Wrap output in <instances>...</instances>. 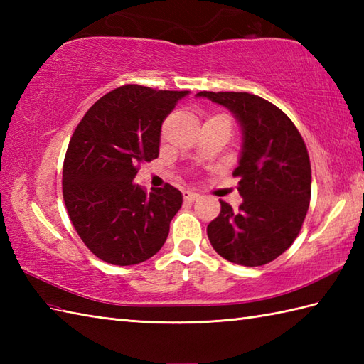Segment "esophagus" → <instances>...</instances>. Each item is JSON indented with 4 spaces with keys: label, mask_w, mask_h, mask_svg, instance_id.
<instances>
[{
    "label": "esophagus",
    "mask_w": 364,
    "mask_h": 364,
    "mask_svg": "<svg viewBox=\"0 0 364 364\" xmlns=\"http://www.w3.org/2000/svg\"><path fill=\"white\" fill-rule=\"evenodd\" d=\"M183 194H184V200L189 203L196 202V200H198V197H200V194H197V192H192V191H184Z\"/></svg>",
    "instance_id": "obj_1"
}]
</instances>
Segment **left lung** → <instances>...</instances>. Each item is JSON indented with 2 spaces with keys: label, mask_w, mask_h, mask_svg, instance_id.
Returning <instances> with one entry per match:
<instances>
[{
  "label": "left lung",
  "mask_w": 364,
  "mask_h": 364,
  "mask_svg": "<svg viewBox=\"0 0 364 364\" xmlns=\"http://www.w3.org/2000/svg\"><path fill=\"white\" fill-rule=\"evenodd\" d=\"M235 114L242 149L233 175L239 211L220 200L208 237L222 258L241 266L274 261L296 241L311 198V166L299 129L282 109L247 92H198Z\"/></svg>",
  "instance_id": "1"
}]
</instances>
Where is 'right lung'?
<instances>
[{
    "label": "right lung",
    "mask_w": 364,
    "mask_h": 364,
    "mask_svg": "<svg viewBox=\"0 0 364 364\" xmlns=\"http://www.w3.org/2000/svg\"><path fill=\"white\" fill-rule=\"evenodd\" d=\"M188 94L127 84L100 98L70 139L63 168L68 218L109 264H139L166 242L181 192L166 184L146 194L133 180L139 164L158 158L162 122Z\"/></svg>",
    "instance_id": "1"
}]
</instances>
